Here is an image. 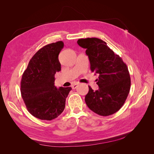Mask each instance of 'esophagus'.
I'll use <instances>...</instances> for the list:
<instances>
[{"label": "esophagus", "instance_id": "obj_1", "mask_svg": "<svg viewBox=\"0 0 154 154\" xmlns=\"http://www.w3.org/2000/svg\"><path fill=\"white\" fill-rule=\"evenodd\" d=\"M78 86V83H76V84H74L72 85V88H73V89H75V88Z\"/></svg>", "mask_w": 154, "mask_h": 154}]
</instances>
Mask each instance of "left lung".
I'll use <instances>...</instances> for the list:
<instances>
[{
    "mask_svg": "<svg viewBox=\"0 0 154 154\" xmlns=\"http://www.w3.org/2000/svg\"><path fill=\"white\" fill-rule=\"evenodd\" d=\"M77 43L86 49L91 71L99 74L96 83L98 90L94 91L88 86L85 97L87 105L102 116L116 113L125 103L130 92L131 82L127 65L101 39L81 38Z\"/></svg>",
    "mask_w": 154,
    "mask_h": 154,
    "instance_id": "1",
    "label": "left lung"
}]
</instances>
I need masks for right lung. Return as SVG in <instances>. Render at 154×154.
Masks as SVG:
<instances>
[{"label": "right lung", "instance_id": "1", "mask_svg": "<svg viewBox=\"0 0 154 154\" xmlns=\"http://www.w3.org/2000/svg\"><path fill=\"white\" fill-rule=\"evenodd\" d=\"M63 45L58 41L44 46L32 57L22 74V99L29 112L42 120L51 121L62 113L72 89L54 86V74L61 71L58 55Z\"/></svg>", "mask_w": 154, "mask_h": 154}]
</instances>
